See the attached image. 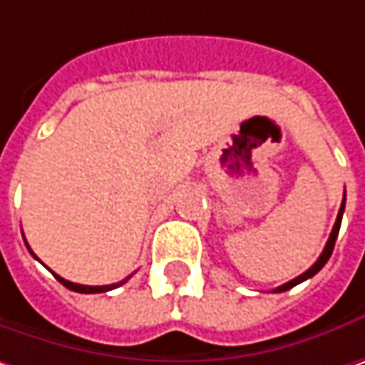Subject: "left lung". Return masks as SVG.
Wrapping results in <instances>:
<instances>
[{
    "mask_svg": "<svg viewBox=\"0 0 365 365\" xmlns=\"http://www.w3.org/2000/svg\"><path fill=\"white\" fill-rule=\"evenodd\" d=\"M343 210H345V196H343V202H341V208H339V214H337V220H335V227H333V230H331V235H329V241H327L325 249H323V253H321V257L314 262V265L312 267H309L302 276L294 277V279H290V282H286L284 286H279V288H276L274 292H286V290H290V288H294L296 284H300V282H304V279H309V277H312L314 274H319L321 269H323V265H325L327 262H329V257H331V253H333V247H335V241H337V235H339V227H341V218H343Z\"/></svg>",
    "mask_w": 365,
    "mask_h": 365,
    "instance_id": "left-lung-1",
    "label": "left lung"
}]
</instances>
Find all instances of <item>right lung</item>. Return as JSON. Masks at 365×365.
Instances as JSON below:
<instances>
[{"label": "right lung", "mask_w": 365, "mask_h": 365, "mask_svg": "<svg viewBox=\"0 0 365 365\" xmlns=\"http://www.w3.org/2000/svg\"><path fill=\"white\" fill-rule=\"evenodd\" d=\"M26 243V241H24ZM28 247V245H26ZM28 251H30V247H28ZM32 253V251H30ZM34 255V253H32ZM36 257V255H34ZM55 277L65 286V288H69V290H73V292H81V294H100V292H108V290H114V288H118V286H122L126 279H122V282H118V284H110V286H81V284H73V282H69V279H65V277H61V276H56Z\"/></svg>", "instance_id": "1"}]
</instances>
